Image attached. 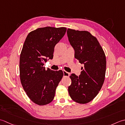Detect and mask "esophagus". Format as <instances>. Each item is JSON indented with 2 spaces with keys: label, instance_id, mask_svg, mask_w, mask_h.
<instances>
[{
  "label": "esophagus",
  "instance_id": "obj_1",
  "mask_svg": "<svg viewBox=\"0 0 125 125\" xmlns=\"http://www.w3.org/2000/svg\"><path fill=\"white\" fill-rule=\"evenodd\" d=\"M63 77H68L70 76V73L66 72L65 71H63Z\"/></svg>",
  "mask_w": 125,
  "mask_h": 125
}]
</instances>
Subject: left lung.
Here are the masks:
<instances>
[{"label":"left lung","mask_w":125,"mask_h":125,"mask_svg":"<svg viewBox=\"0 0 125 125\" xmlns=\"http://www.w3.org/2000/svg\"><path fill=\"white\" fill-rule=\"evenodd\" d=\"M67 37L75 51L74 57L83 65L78 77L72 74L68 91L76 103L87 104L97 95L105 80L106 59L96 38L86 31L68 29Z\"/></svg>","instance_id":"left-lung-1"}]
</instances>
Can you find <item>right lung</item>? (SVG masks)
<instances>
[{"instance_id": "right-lung-1", "label": "right lung", "mask_w": 125, "mask_h": 125, "mask_svg": "<svg viewBox=\"0 0 125 125\" xmlns=\"http://www.w3.org/2000/svg\"><path fill=\"white\" fill-rule=\"evenodd\" d=\"M66 27H45L29 33L20 56L21 85L34 103L43 106L52 102L63 77L62 70H45L44 63L53 57L54 47L64 36Z\"/></svg>"}]
</instances>
